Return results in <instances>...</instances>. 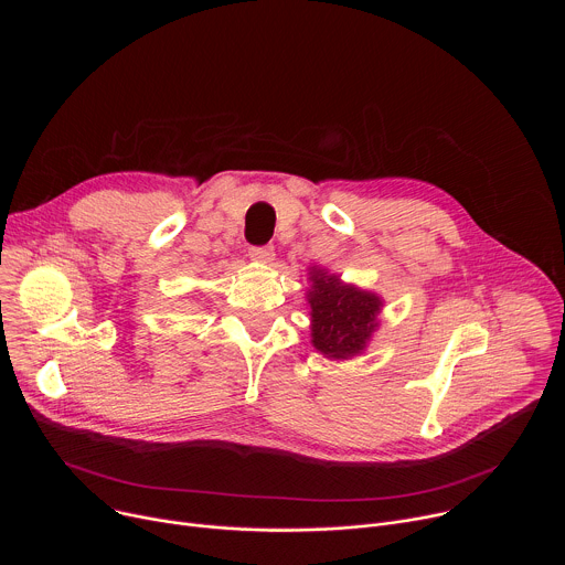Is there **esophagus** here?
<instances>
[{
  "instance_id": "34e87169",
  "label": "esophagus",
  "mask_w": 565,
  "mask_h": 565,
  "mask_svg": "<svg viewBox=\"0 0 565 565\" xmlns=\"http://www.w3.org/2000/svg\"><path fill=\"white\" fill-rule=\"evenodd\" d=\"M275 259V250L273 246H266V248H253L250 250V262H257V264H270Z\"/></svg>"
}]
</instances>
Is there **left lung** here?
Masks as SVG:
<instances>
[{
	"mask_svg": "<svg viewBox=\"0 0 565 565\" xmlns=\"http://www.w3.org/2000/svg\"><path fill=\"white\" fill-rule=\"evenodd\" d=\"M310 288L306 303L310 312V344L329 360H351L366 351L373 333L380 329L384 299L340 275L321 268H308Z\"/></svg>",
	"mask_w": 565,
	"mask_h": 565,
	"instance_id": "obj_1",
	"label": "left lung"
}]
</instances>
